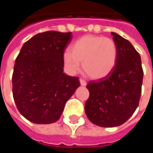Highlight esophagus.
Returning <instances> with one entry per match:
<instances>
[{
	"label": "esophagus",
	"instance_id": "34e87169",
	"mask_svg": "<svg viewBox=\"0 0 153 153\" xmlns=\"http://www.w3.org/2000/svg\"><path fill=\"white\" fill-rule=\"evenodd\" d=\"M79 82H80V84H81L82 86H85V85L87 84L86 81H85L84 79H79Z\"/></svg>",
	"mask_w": 153,
	"mask_h": 153
}]
</instances>
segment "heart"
<instances>
[{
  "instance_id": "b5f03b06",
  "label": "heart",
  "mask_w": 153,
  "mask_h": 153,
  "mask_svg": "<svg viewBox=\"0 0 153 153\" xmlns=\"http://www.w3.org/2000/svg\"><path fill=\"white\" fill-rule=\"evenodd\" d=\"M117 58V45L114 40L103 36H86L76 40L71 52L66 51L63 60L69 74H76L83 62L85 73L99 79L108 75L114 69Z\"/></svg>"
}]
</instances>
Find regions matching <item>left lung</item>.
<instances>
[{
    "label": "left lung",
    "mask_w": 153,
    "mask_h": 153,
    "mask_svg": "<svg viewBox=\"0 0 153 153\" xmlns=\"http://www.w3.org/2000/svg\"><path fill=\"white\" fill-rule=\"evenodd\" d=\"M111 35L117 49L116 65L104 78L89 81V97L85 114L94 124L120 126L135 112L139 103L143 70L138 52L128 39L114 32Z\"/></svg>",
    "instance_id": "obj_1"
}]
</instances>
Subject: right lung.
Wrapping results in <instances>:
<instances>
[{"label":"right lung","mask_w":153,"mask_h":153,"mask_svg":"<svg viewBox=\"0 0 153 153\" xmlns=\"http://www.w3.org/2000/svg\"><path fill=\"white\" fill-rule=\"evenodd\" d=\"M72 38L71 32L50 30L33 36L21 48L14 65L12 93L17 109L29 121H57L80 86L78 77L64 73L63 55Z\"/></svg>","instance_id":"right-lung-1"}]
</instances>
